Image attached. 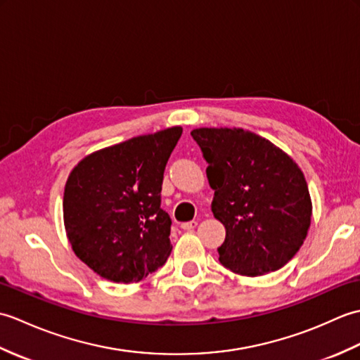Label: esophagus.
<instances>
[{
  "label": "esophagus",
  "instance_id": "1",
  "mask_svg": "<svg viewBox=\"0 0 360 360\" xmlns=\"http://www.w3.org/2000/svg\"><path fill=\"white\" fill-rule=\"evenodd\" d=\"M196 221L193 219V221H187V223H182L181 224V229L182 231H192V229H195L196 227Z\"/></svg>",
  "mask_w": 360,
  "mask_h": 360
}]
</instances>
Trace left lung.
<instances>
[{"label": "left lung", "mask_w": 360, "mask_h": 360, "mask_svg": "<svg viewBox=\"0 0 360 360\" xmlns=\"http://www.w3.org/2000/svg\"><path fill=\"white\" fill-rule=\"evenodd\" d=\"M212 212L226 227L219 262L240 275L277 271L307 238L312 204L307 179L285 151L243 128H196Z\"/></svg>", "instance_id": "left-lung-1"}]
</instances>
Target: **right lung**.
I'll list each match as a JSON object with an SVG mask.
<instances>
[{
	"label": "right lung",
	"instance_id": "1",
	"mask_svg": "<svg viewBox=\"0 0 360 360\" xmlns=\"http://www.w3.org/2000/svg\"><path fill=\"white\" fill-rule=\"evenodd\" d=\"M172 127L91 153L65 186L63 219L74 254L101 277L137 283L170 257L172 219L160 209Z\"/></svg>",
	"mask_w": 360,
	"mask_h": 360
}]
</instances>
